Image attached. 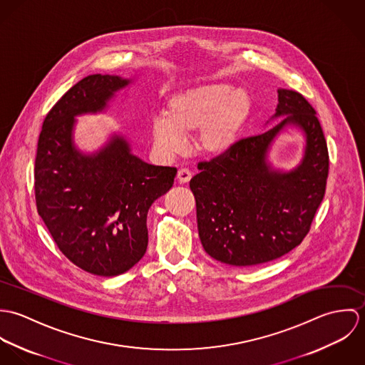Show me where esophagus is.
<instances>
[{"mask_svg":"<svg viewBox=\"0 0 365 365\" xmlns=\"http://www.w3.org/2000/svg\"><path fill=\"white\" fill-rule=\"evenodd\" d=\"M191 177H192V174L188 168H180L177 173V180L180 184H187L191 180Z\"/></svg>","mask_w":365,"mask_h":365,"instance_id":"obj_1","label":"esophagus"}]
</instances>
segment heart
I'll use <instances>...</instances> for the list:
<instances>
[{
  "label": "heart",
  "instance_id": "heart-1",
  "mask_svg": "<svg viewBox=\"0 0 365 365\" xmlns=\"http://www.w3.org/2000/svg\"><path fill=\"white\" fill-rule=\"evenodd\" d=\"M253 101L246 88L229 83H209L173 94L165 105V118L152 122V136L167 156L185 148V136L195 133L197 150L208 157L229 155L252 113Z\"/></svg>",
  "mask_w": 365,
  "mask_h": 365
}]
</instances>
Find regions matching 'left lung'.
Segmentation results:
<instances>
[{
  "label": "left lung",
  "mask_w": 365,
  "mask_h": 365,
  "mask_svg": "<svg viewBox=\"0 0 365 365\" xmlns=\"http://www.w3.org/2000/svg\"><path fill=\"white\" fill-rule=\"evenodd\" d=\"M277 93L267 128L279 123L201 163L190 181L204 250L223 264L252 267L287 255L308 235L324 197L329 155L316 110L295 91ZM288 130L302 133L303 155L292 169H282L269 153Z\"/></svg>",
  "instance_id": "8db88e82"
}]
</instances>
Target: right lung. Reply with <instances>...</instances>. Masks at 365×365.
I'll return each instance as SVG.
<instances>
[{
    "label": "right lung",
    "mask_w": 365,
    "mask_h": 365,
    "mask_svg": "<svg viewBox=\"0 0 365 365\" xmlns=\"http://www.w3.org/2000/svg\"><path fill=\"white\" fill-rule=\"evenodd\" d=\"M139 80L91 74L71 87L45 118L35 160L39 216L60 252L101 277L130 269L148 249V212L174 184V167L132 153L126 135L110 132L96 150L74 138L77 116L105 113L118 93Z\"/></svg>",
    "instance_id": "obj_1"
}]
</instances>
